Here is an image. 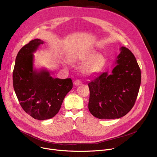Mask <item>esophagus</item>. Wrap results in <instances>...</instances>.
I'll list each match as a JSON object with an SVG mask.
<instances>
[{
	"instance_id": "34e87169",
	"label": "esophagus",
	"mask_w": 157,
	"mask_h": 157,
	"mask_svg": "<svg viewBox=\"0 0 157 157\" xmlns=\"http://www.w3.org/2000/svg\"><path fill=\"white\" fill-rule=\"evenodd\" d=\"M81 84H82V82L79 79H76V80H75V81H74V85H75V86H79V85H80Z\"/></svg>"
}]
</instances>
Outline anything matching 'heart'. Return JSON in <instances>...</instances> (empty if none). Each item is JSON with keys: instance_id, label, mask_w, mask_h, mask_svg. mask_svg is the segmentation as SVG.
Masks as SVG:
<instances>
[{"instance_id": "b5f03b06", "label": "heart", "mask_w": 157, "mask_h": 157, "mask_svg": "<svg viewBox=\"0 0 157 157\" xmlns=\"http://www.w3.org/2000/svg\"><path fill=\"white\" fill-rule=\"evenodd\" d=\"M74 60L82 63L88 62L83 69V72L88 76L95 75L99 72L104 63V57L93 49L84 53L75 54L74 56Z\"/></svg>"}]
</instances>
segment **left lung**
I'll use <instances>...</instances> for the list:
<instances>
[{"instance_id": "8db88e82", "label": "left lung", "mask_w": 157, "mask_h": 157, "mask_svg": "<svg viewBox=\"0 0 157 157\" xmlns=\"http://www.w3.org/2000/svg\"><path fill=\"white\" fill-rule=\"evenodd\" d=\"M113 64L88 83V109L98 119H118L133 108L141 85V70L136 57L124 46Z\"/></svg>"}]
</instances>
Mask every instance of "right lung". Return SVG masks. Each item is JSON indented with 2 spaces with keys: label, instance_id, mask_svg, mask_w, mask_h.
<instances>
[{
  "label": "right lung",
  "instance_id": "add662e5",
  "mask_svg": "<svg viewBox=\"0 0 157 157\" xmlns=\"http://www.w3.org/2000/svg\"><path fill=\"white\" fill-rule=\"evenodd\" d=\"M44 41L36 39L19 51L13 73L14 92L23 110L39 120L54 117L72 88L71 78H53L46 69L34 67L35 53Z\"/></svg>",
  "mask_w": 157,
  "mask_h": 157
}]
</instances>
